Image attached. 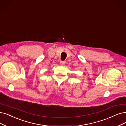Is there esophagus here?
I'll list each match as a JSON object with an SVG mask.
<instances>
[{"instance_id": "1", "label": "esophagus", "mask_w": 126, "mask_h": 126, "mask_svg": "<svg viewBox=\"0 0 126 126\" xmlns=\"http://www.w3.org/2000/svg\"><path fill=\"white\" fill-rule=\"evenodd\" d=\"M60 63L62 65H64V64L66 63V62H63V61H60Z\"/></svg>"}]
</instances>
